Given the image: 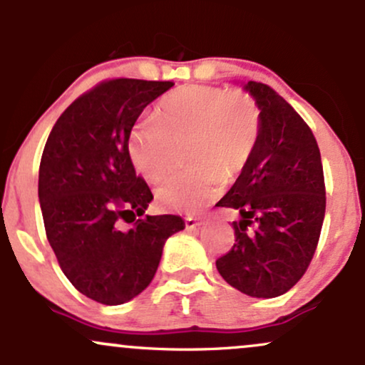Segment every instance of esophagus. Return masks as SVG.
Segmentation results:
<instances>
[{"label": "esophagus", "mask_w": 365, "mask_h": 365, "mask_svg": "<svg viewBox=\"0 0 365 365\" xmlns=\"http://www.w3.org/2000/svg\"><path fill=\"white\" fill-rule=\"evenodd\" d=\"M200 223H202V221L197 220V217H192V216L185 217V226H187V230H195V228H199Z\"/></svg>", "instance_id": "1"}]
</instances>
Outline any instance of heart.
Here are the masks:
<instances>
[{
  "instance_id": "b5f03b06",
  "label": "heart",
  "mask_w": 365,
  "mask_h": 365,
  "mask_svg": "<svg viewBox=\"0 0 365 365\" xmlns=\"http://www.w3.org/2000/svg\"><path fill=\"white\" fill-rule=\"evenodd\" d=\"M261 132L257 104L244 91L185 86L159 101L130 132L133 168L149 182L165 180L185 148L190 168L158 188L163 209L194 215L216 199L221 183L235 180L252 158Z\"/></svg>"
}]
</instances>
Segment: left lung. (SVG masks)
Masks as SVG:
<instances>
[{
	"instance_id": "1",
	"label": "left lung",
	"mask_w": 365,
	"mask_h": 365,
	"mask_svg": "<svg viewBox=\"0 0 365 365\" xmlns=\"http://www.w3.org/2000/svg\"><path fill=\"white\" fill-rule=\"evenodd\" d=\"M245 89L261 110V132L249 165L217 207H232L235 244L216 261L220 274L245 295L273 299L302 278L319 242L326 187L319 145L273 87Z\"/></svg>"
}]
</instances>
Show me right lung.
I'll list each match as a JSON object with an SVG mask.
<instances>
[{
    "label": "right lung",
    "instance_id": "right-lung-1",
    "mask_svg": "<svg viewBox=\"0 0 365 365\" xmlns=\"http://www.w3.org/2000/svg\"><path fill=\"white\" fill-rule=\"evenodd\" d=\"M175 83L110 78L61 113L39 166L44 230L70 283L104 305L149 287L166 238L185 228L177 215L144 216L153 200L127 140L144 108Z\"/></svg>",
    "mask_w": 365,
    "mask_h": 365
}]
</instances>
